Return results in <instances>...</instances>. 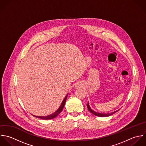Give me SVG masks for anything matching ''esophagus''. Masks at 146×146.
<instances>
[{
  "mask_svg": "<svg viewBox=\"0 0 146 146\" xmlns=\"http://www.w3.org/2000/svg\"><path fill=\"white\" fill-rule=\"evenodd\" d=\"M82 86V85L80 84V83H77L76 85V88H81Z\"/></svg>",
  "mask_w": 146,
  "mask_h": 146,
  "instance_id": "esophagus-1",
  "label": "esophagus"
}]
</instances>
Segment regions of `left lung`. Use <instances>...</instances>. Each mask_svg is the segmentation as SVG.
Segmentation results:
<instances>
[{
  "label": "left lung",
  "instance_id": "8db88e82",
  "mask_svg": "<svg viewBox=\"0 0 146 146\" xmlns=\"http://www.w3.org/2000/svg\"><path fill=\"white\" fill-rule=\"evenodd\" d=\"M87 107H88V110H89L93 114H94V115H96V116H98V117H109V116H110V115H113V114H114L115 113H116L117 111H118V110H117V111H114V112H113V113H108V114H102V113H97V112L93 111V110L90 108L89 103H88V104H87Z\"/></svg>",
  "mask_w": 146,
  "mask_h": 146
}]
</instances>
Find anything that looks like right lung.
I'll use <instances>...</instances> for the list:
<instances>
[{
  "label": "right lung",
  "mask_w": 146,
  "mask_h": 146,
  "mask_svg": "<svg viewBox=\"0 0 146 146\" xmlns=\"http://www.w3.org/2000/svg\"><path fill=\"white\" fill-rule=\"evenodd\" d=\"M67 97H68V94L66 96V97L64 99V100L62 102V104H61V106H60V108H58V109L56 111L53 113V114H52L49 115H47V116H35V115H33V116H35V117H37V118H40V119H45V120L51 119H53V118L56 117L62 111V109H63V108L65 106V104Z\"/></svg>",
  "instance_id": "obj_1"
}]
</instances>
